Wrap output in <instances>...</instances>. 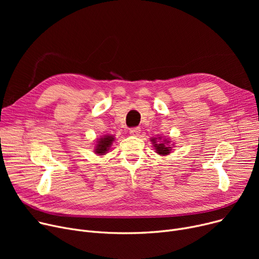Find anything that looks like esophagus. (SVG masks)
<instances>
[{"label": "esophagus", "instance_id": "1", "mask_svg": "<svg viewBox=\"0 0 259 259\" xmlns=\"http://www.w3.org/2000/svg\"><path fill=\"white\" fill-rule=\"evenodd\" d=\"M141 133V128L140 127H133L130 129V134L131 135H134V137H137V135H139Z\"/></svg>", "mask_w": 259, "mask_h": 259}]
</instances>
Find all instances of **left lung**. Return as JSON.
<instances>
[{
    "label": "left lung",
    "mask_w": 259,
    "mask_h": 259,
    "mask_svg": "<svg viewBox=\"0 0 259 259\" xmlns=\"http://www.w3.org/2000/svg\"><path fill=\"white\" fill-rule=\"evenodd\" d=\"M157 139H160V138H157ZM157 139H156V140H157ZM156 140H155V139H152V140H151V142L153 143V146H154V148H155V150H156V153H158V154H160V155L169 154L170 151L172 150L171 147H168L167 144H166V143H169V142H166V140H164L165 143H162V142L156 143Z\"/></svg>",
    "instance_id": "left-lung-1"
}]
</instances>
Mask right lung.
<instances>
[{
    "mask_svg": "<svg viewBox=\"0 0 259 259\" xmlns=\"http://www.w3.org/2000/svg\"><path fill=\"white\" fill-rule=\"evenodd\" d=\"M113 141H114V138L111 137V135H106V137L102 138L98 142L97 149H95V153H97V154H102V155L107 153V151L109 150V148L111 147Z\"/></svg>",
    "mask_w": 259,
    "mask_h": 259,
    "instance_id": "right-lung-1",
    "label": "right lung"
}]
</instances>
